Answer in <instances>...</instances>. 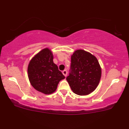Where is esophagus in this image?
I'll list each match as a JSON object with an SVG mask.
<instances>
[{"label": "esophagus", "instance_id": "1", "mask_svg": "<svg viewBox=\"0 0 129 129\" xmlns=\"http://www.w3.org/2000/svg\"><path fill=\"white\" fill-rule=\"evenodd\" d=\"M62 73H63V75L66 77L67 75V71L66 70H64L62 71Z\"/></svg>", "mask_w": 129, "mask_h": 129}]
</instances>
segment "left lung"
<instances>
[{"label": "left lung", "instance_id": "obj_1", "mask_svg": "<svg viewBox=\"0 0 129 129\" xmlns=\"http://www.w3.org/2000/svg\"><path fill=\"white\" fill-rule=\"evenodd\" d=\"M101 76V69L95 56L83 50L74 52L66 78L74 93L81 96L91 93L98 85Z\"/></svg>", "mask_w": 129, "mask_h": 129}]
</instances>
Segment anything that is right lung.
<instances>
[{"instance_id": "right-lung-1", "label": "right lung", "mask_w": 129, "mask_h": 129, "mask_svg": "<svg viewBox=\"0 0 129 129\" xmlns=\"http://www.w3.org/2000/svg\"><path fill=\"white\" fill-rule=\"evenodd\" d=\"M28 75L32 86L45 94L54 92L59 81L65 78L53 62V53L48 48H44L33 57L28 67Z\"/></svg>"}]
</instances>
